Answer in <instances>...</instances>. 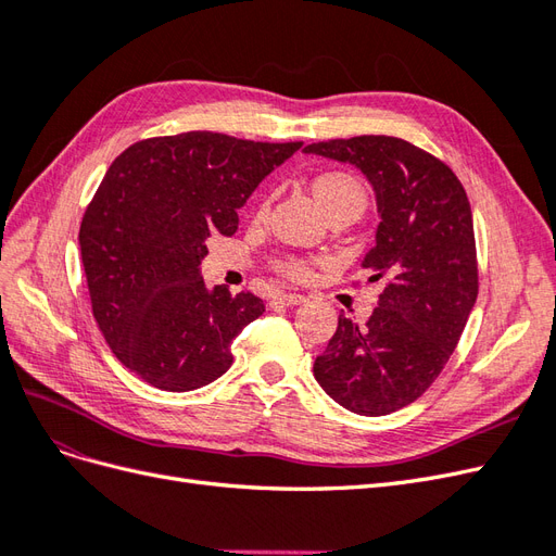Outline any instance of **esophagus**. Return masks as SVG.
I'll list each match as a JSON object with an SVG mask.
<instances>
[{
  "mask_svg": "<svg viewBox=\"0 0 556 556\" xmlns=\"http://www.w3.org/2000/svg\"><path fill=\"white\" fill-rule=\"evenodd\" d=\"M306 296L304 294H296V292H282L278 296H274V304H280V306H299L304 304Z\"/></svg>",
  "mask_w": 556,
  "mask_h": 556,
  "instance_id": "34e87169",
  "label": "esophagus"
}]
</instances>
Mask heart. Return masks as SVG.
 I'll return each instance as SVG.
<instances>
[{"instance_id": "heart-1", "label": "heart", "mask_w": 556, "mask_h": 556, "mask_svg": "<svg viewBox=\"0 0 556 556\" xmlns=\"http://www.w3.org/2000/svg\"><path fill=\"white\" fill-rule=\"evenodd\" d=\"M313 194L327 213L341 211V208H364L366 192L364 185L348 172H323L317 174L311 182ZM266 206H262L264 211ZM274 268L290 280H308L315 271L317 260L294 255V252H280L274 257Z\"/></svg>"}]
</instances>
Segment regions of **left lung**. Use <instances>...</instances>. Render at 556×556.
<instances>
[{
  "label": "left lung",
  "instance_id": "left-lung-1",
  "mask_svg": "<svg viewBox=\"0 0 556 556\" xmlns=\"http://www.w3.org/2000/svg\"><path fill=\"white\" fill-rule=\"evenodd\" d=\"M371 180L380 225L362 268L384 290L366 325L339 315L315 380L343 408L380 417L422 396L478 299L473 213L464 185L427 150L384 134L311 143Z\"/></svg>",
  "mask_w": 556,
  "mask_h": 556
}]
</instances>
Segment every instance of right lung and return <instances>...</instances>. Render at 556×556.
<instances>
[{"label":"right lung","instance_id":"right-lung-1","mask_svg":"<svg viewBox=\"0 0 556 556\" xmlns=\"http://www.w3.org/2000/svg\"><path fill=\"white\" fill-rule=\"evenodd\" d=\"M301 141L182 131L131 143L83 215L78 243L92 315L113 355L164 392H190L231 366V341L264 313L252 292H211L199 274L211 233Z\"/></svg>","mask_w":556,"mask_h":556}]
</instances>
